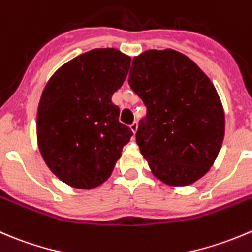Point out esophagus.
Returning <instances> with one entry per match:
<instances>
[{
	"mask_svg": "<svg viewBox=\"0 0 252 252\" xmlns=\"http://www.w3.org/2000/svg\"><path fill=\"white\" fill-rule=\"evenodd\" d=\"M130 130L133 131V134L136 133V130H138V122H134L133 124H130Z\"/></svg>",
	"mask_w": 252,
	"mask_h": 252,
	"instance_id": "34e87169",
	"label": "esophagus"
}]
</instances>
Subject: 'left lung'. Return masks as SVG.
Returning <instances> with one entry per match:
<instances>
[{
	"instance_id": "1",
	"label": "left lung",
	"mask_w": 252,
	"mask_h": 252,
	"mask_svg": "<svg viewBox=\"0 0 252 252\" xmlns=\"http://www.w3.org/2000/svg\"><path fill=\"white\" fill-rule=\"evenodd\" d=\"M128 82L148 109L136 143L153 175L168 186L203 177L225 131L223 106L209 77L188 56L165 49L135 56Z\"/></svg>"
}]
</instances>
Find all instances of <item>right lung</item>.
<instances>
[{"label": "right lung", "mask_w": 252, "mask_h": 252, "mask_svg": "<svg viewBox=\"0 0 252 252\" xmlns=\"http://www.w3.org/2000/svg\"><path fill=\"white\" fill-rule=\"evenodd\" d=\"M130 56L94 49L67 61L45 85L36 112L38 148L51 172L79 189L112 175L133 131L119 123L112 94L126 81Z\"/></svg>", "instance_id": "1"}]
</instances>
